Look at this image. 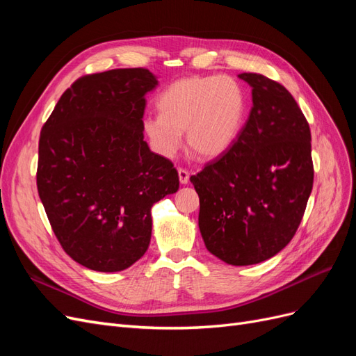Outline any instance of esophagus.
<instances>
[{"label":"esophagus","instance_id":"esophagus-1","mask_svg":"<svg viewBox=\"0 0 356 356\" xmlns=\"http://www.w3.org/2000/svg\"><path fill=\"white\" fill-rule=\"evenodd\" d=\"M178 177H179V182H181V184H188V181H190V172H188L187 169L179 168V169H178Z\"/></svg>","mask_w":356,"mask_h":356}]
</instances>
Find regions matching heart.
Returning <instances> with one entry per match:
<instances>
[{
  "mask_svg": "<svg viewBox=\"0 0 356 356\" xmlns=\"http://www.w3.org/2000/svg\"><path fill=\"white\" fill-rule=\"evenodd\" d=\"M157 108L160 115H147L143 131L159 156L174 159L186 132L193 153L215 159L227 152L241 132L245 98L230 77H187L160 95Z\"/></svg>",
  "mask_w": 356,
  "mask_h": 356,
  "instance_id": "obj_1",
  "label": "heart"
}]
</instances>
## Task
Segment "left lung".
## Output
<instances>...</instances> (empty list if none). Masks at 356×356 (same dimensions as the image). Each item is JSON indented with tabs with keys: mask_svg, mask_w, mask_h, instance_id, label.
Returning <instances> with one entry per match:
<instances>
[{
	"mask_svg": "<svg viewBox=\"0 0 356 356\" xmlns=\"http://www.w3.org/2000/svg\"><path fill=\"white\" fill-rule=\"evenodd\" d=\"M239 79L252 88L250 117L227 152L190 181L208 251L232 266L268 260L293 239L314 186L310 129L282 84L261 74Z\"/></svg>",
	"mask_w": 356,
	"mask_h": 356,
	"instance_id": "1",
	"label": "left lung"
}]
</instances>
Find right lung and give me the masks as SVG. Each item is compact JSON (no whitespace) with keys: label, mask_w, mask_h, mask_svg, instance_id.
I'll return each instance as SVG.
<instances>
[{"label":"right lung","mask_w":356,"mask_h":356,"mask_svg":"<svg viewBox=\"0 0 356 356\" xmlns=\"http://www.w3.org/2000/svg\"><path fill=\"white\" fill-rule=\"evenodd\" d=\"M145 68L84 75L40 134L37 187L59 243L96 272H120L148 250L152 208L179 187L172 161L144 141Z\"/></svg>","instance_id":"obj_1"}]
</instances>
